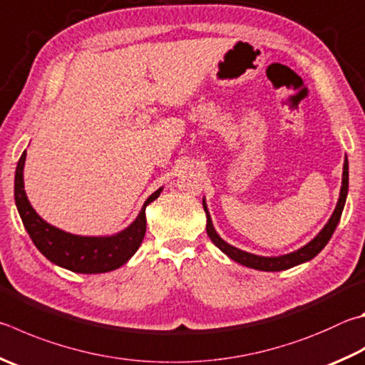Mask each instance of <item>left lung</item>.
Segmentation results:
<instances>
[{
  "label": "left lung",
  "mask_w": 365,
  "mask_h": 365,
  "mask_svg": "<svg viewBox=\"0 0 365 365\" xmlns=\"http://www.w3.org/2000/svg\"><path fill=\"white\" fill-rule=\"evenodd\" d=\"M348 160H344L343 164V177H341V190H340V197L339 202H336V207L334 210L332 217L329 218V222L326 223L319 233L316 235V237H313L307 246L300 247L298 250L290 252V254L286 255H279V257H262V255H255L250 254V252L241 250L235 246H231L227 241H223L220 236L212 225V218L207 207H205L204 200H202V205L205 210V217H207V225H205V230H207V235L210 237V241L215 244V246L220 249L223 254H227L231 260H235L237 263L244 264V267L254 268V269H260V271H282V269H289L292 267H297V264L309 262L311 258H314L319 252L326 247V244L329 242L330 237H332L334 231L336 228V225L340 222L341 212L344 207V202H346V196H348Z\"/></svg>",
  "instance_id": "1"
}]
</instances>
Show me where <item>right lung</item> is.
Instances as JSON below:
<instances>
[{
  "instance_id": "obj_1",
  "label": "right lung",
  "mask_w": 365,
  "mask_h": 365,
  "mask_svg": "<svg viewBox=\"0 0 365 365\" xmlns=\"http://www.w3.org/2000/svg\"><path fill=\"white\" fill-rule=\"evenodd\" d=\"M26 153L24 151L16 168L14 178V200L26 233L41 254L65 269L73 273L97 274L113 271L129 260L140 247L145 231H147V217L145 209L161 195L163 187L156 190L142 210L128 228L111 236H79L71 235L61 228L52 227L43 220L31 207L24 187V165Z\"/></svg>"
}]
</instances>
